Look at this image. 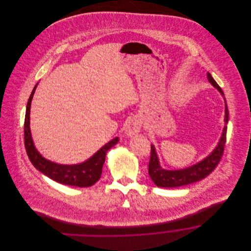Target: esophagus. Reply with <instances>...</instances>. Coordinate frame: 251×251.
I'll return each instance as SVG.
<instances>
[{
    "label": "esophagus",
    "mask_w": 251,
    "mask_h": 251,
    "mask_svg": "<svg viewBox=\"0 0 251 251\" xmlns=\"http://www.w3.org/2000/svg\"><path fill=\"white\" fill-rule=\"evenodd\" d=\"M141 129V123L137 119H130L127 120L125 125V133L128 137H133L134 135L138 134Z\"/></svg>",
    "instance_id": "esophagus-1"
}]
</instances>
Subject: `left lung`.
<instances>
[{
	"label": "left lung",
	"mask_w": 251,
	"mask_h": 251,
	"mask_svg": "<svg viewBox=\"0 0 251 251\" xmlns=\"http://www.w3.org/2000/svg\"><path fill=\"white\" fill-rule=\"evenodd\" d=\"M208 80L209 82L217 89V91L220 93V95L224 99L225 102V116H224V122L225 126L222 130L221 137L216 145L214 151L206 156L201 161L197 162L196 164H193L189 167L178 169V170H167L161 167L156 151L154 146L151 144V158L149 163V175L154 184L159 187H179L182 185H186L189 183L196 182L198 180L205 179L207 176H209L214 170L217 164L220 161V158L223 154V150L226 141V132H227V123L229 120V112L227 108L226 100L224 98V94L221 90V88L218 86V84L215 82V79L211 75L210 72H208Z\"/></svg>",
	"instance_id": "8db88e82"
}]
</instances>
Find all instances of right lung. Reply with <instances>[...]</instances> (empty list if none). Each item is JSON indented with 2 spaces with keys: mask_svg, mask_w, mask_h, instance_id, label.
I'll return each instance as SVG.
<instances>
[{
  "mask_svg": "<svg viewBox=\"0 0 251 251\" xmlns=\"http://www.w3.org/2000/svg\"><path fill=\"white\" fill-rule=\"evenodd\" d=\"M37 84L38 83H36L34 90L32 91V94L27 103L24 125L25 148L31 162L39 172H41L48 178L56 180L57 182L79 187H89L95 184L100 179L102 173V166L105 161V156L108 151L120 141L119 137H115L114 139L109 141L88 160L79 164H59L46 159L36 150L30 128L31 103Z\"/></svg>",
  "mask_w": 251,
  "mask_h": 251,
  "instance_id": "add662e5",
  "label": "right lung"
}]
</instances>
